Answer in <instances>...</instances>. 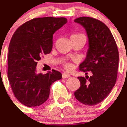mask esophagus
Returning a JSON list of instances; mask_svg holds the SVG:
<instances>
[{"instance_id": "obj_1", "label": "esophagus", "mask_w": 127, "mask_h": 127, "mask_svg": "<svg viewBox=\"0 0 127 127\" xmlns=\"http://www.w3.org/2000/svg\"><path fill=\"white\" fill-rule=\"evenodd\" d=\"M69 77H70V75L68 73H64L62 74V78H64V79H65V78H68Z\"/></svg>"}]
</instances>
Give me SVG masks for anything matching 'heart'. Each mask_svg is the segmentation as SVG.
<instances>
[{
	"instance_id": "b5f03b06",
	"label": "heart",
	"mask_w": 127,
	"mask_h": 127,
	"mask_svg": "<svg viewBox=\"0 0 127 127\" xmlns=\"http://www.w3.org/2000/svg\"><path fill=\"white\" fill-rule=\"evenodd\" d=\"M80 35H82V34H73L72 36H80ZM65 68L67 69H70L71 68V65L69 64V63H65L64 64Z\"/></svg>"
}]
</instances>
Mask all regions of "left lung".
Here are the masks:
<instances>
[{
	"label": "left lung",
	"instance_id": "1",
	"mask_svg": "<svg viewBox=\"0 0 127 127\" xmlns=\"http://www.w3.org/2000/svg\"><path fill=\"white\" fill-rule=\"evenodd\" d=\"M87 32L89 49L79 70L92 74L78 77L80 87L74 93L81 103L89 106L101 103L115 85L119 66V51L115 40L107 26L99 20L79 17L74 20Z\"/></svg>",
	"mask_w": 127,
	"mask_h": 127
}]
</instances>
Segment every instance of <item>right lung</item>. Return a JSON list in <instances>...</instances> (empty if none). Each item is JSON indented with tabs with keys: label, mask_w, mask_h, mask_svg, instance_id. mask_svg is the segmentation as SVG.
<instances>
[{
	"label": "right lung",
	"mask_w": 127,
	"mask_h": 127,
	"mask_svg": "<svg viewBox=\"0 0 127 127\" xmlns=\"http://www.w3.org/2000/svg\"><path fill=\"white\" fill-rule=\"evenodd\" d=\"M65 18H36L22 24L12 37L8 56V78L15 97L28 107L40 106L49 97L50 86L62 79L52 69L36 73L38 61L50 54L53 34L67 23Z\"/></svg>",
	"instance_id": "1"
}]
</instances>
